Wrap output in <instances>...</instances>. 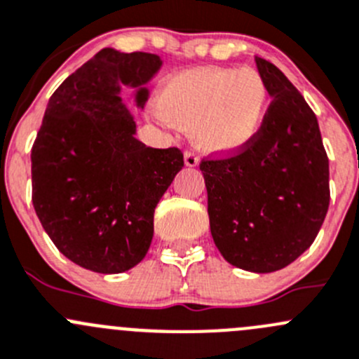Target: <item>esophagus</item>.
Wrapping results in <instances>:
<instances>
[{
  "instance_id": "1",
  "label": "esophagus",
  "mask_w": 359,
  "mask_h": 359,
  "mask_svg": "<svg viewBox=\"0 0 359 359\" xmlns=\"http://www.w3.org/2000/svg\"><path fill=\"white\" fill-rule=\"evenodd\" d=\"M184 163H186V166H189V168H194V166H198V163H200V158H198V154L194 151H186L184 152Z\"/></svg>"
}]
</instances>
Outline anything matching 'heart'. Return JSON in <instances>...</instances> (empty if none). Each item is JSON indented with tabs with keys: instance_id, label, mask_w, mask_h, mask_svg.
Wrapping results in <instances>:
<instances>
[{
	"instance_id": "1",
	"label": "heart",
	"mask_w": 359,
	"mask_h": 359,
	"mask_svg": "<svg viewBox=\"0 0 359 359\" xmlns=\"http://www.w3.org/2000/svg\"><path fill=\"white\" fill-rule=\"evenodd\" d=\"M268 105L266 82L256 69L196 68L166 80L156 117L166 126L194 128V140L205 151L233 154L259 137Z\"/></svg>"
}]
</instances>
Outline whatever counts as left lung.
I'll list each match as a JSON object with an SVG mask.
<instances>
[{
	"label": "left lung",
	"mask_w": 359,
	"mask_h": 359,
	"mask_svg": "<svg viewBox=\"0 0 359 359\" xmlns=\"http://www.w3.org/2000/svg\"><path fill=\"white\" fill-rule=\"evenodd\" d=\"M272 103L259 137L226 158L201 159L210 233L228 263L268 273L318 236L330 205V166L318 119L287 76L256 57Z\"/></svg>",
	"instance_id": "1"
}]
</instances>
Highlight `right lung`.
<instances>
[{
    "instance_id": "add662e5",
    "label": "right lung",
    "mask_w": 359,
    "mask_h": 359,
    "mask_svg": "<svg viewBox=\"0 0 359 359\" xmlns=\"http://www.w3.org/2000/svg\"><path fill=\"white\" fill-rule=\"evenodd\" d=\"M161 68L147 52L103 48L80 66L48 100L31 149L33 207L54 245L79 266L126 272L140 263L154 235V208L184 156L135 138L137 124L121 100V86L137 87Z\"/></svg>"
}]
</instances>
